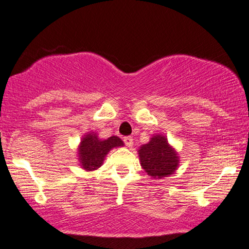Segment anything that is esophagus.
Returning <instances> with one entry per match:
<instances>
[{"label":"esophagus","instance_id":"1","mask_svg":"<svg viewBox=\"0 0 249 249\" xmlns=\"http://www.w3.org/2000/svg\"><path fill=\"white\" fill-rule=\"evenodd\" d=\"M124 144L127 145L128 147H131L132 144H134V140H132L131 136H127V137H124Z\"/></svg>","mask_w":249,"mask_h":249}]
</instances>
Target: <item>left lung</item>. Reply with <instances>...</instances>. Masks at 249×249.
Returning <instances> with one entry per match:
<instances>
[{"mask_svg": "<svg viewBox=\"0 0 249 249\" xmlns=\"http://www.w3.org/2000/svg\"><path fill=\"white\" fill-rule=\"evenodd\" d=\"M138 157L145 173L156 179L173 175L179 163L178 153L161 134L153 135L148 143L140 146Z\"/></svg>", "mask_w": 249, "mask_h": 249, "instance_id": "8db88e82", "label": "left lung"}]
</instances>
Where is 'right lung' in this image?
Instances as JSON below:
<instances>
[{
    "mask_svg": "<svg viewBox=\"0 0 249 249\" xmlns=\"http://www.w3.org/2000/svg\"><path fill=\"white\" fill-rule=\"evenodd\" d=\"M124 142L118 136H111L106 140L98 137L97 132L90 131L83 135L77 146V160L86 172L97 170L104 162L105 157L114 147L124 146Z\"/></svg>",
    "mask_w": 249,
    "mask_h": 249,
    "instance_id": "right-lung-1",
    "label": "right lung"
}]
</instances>
